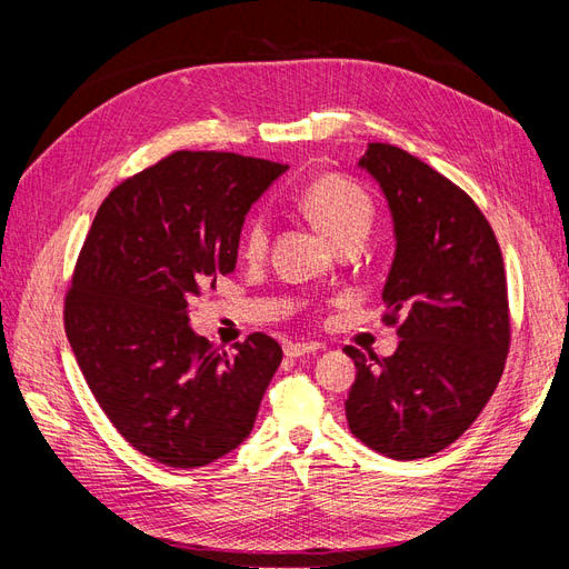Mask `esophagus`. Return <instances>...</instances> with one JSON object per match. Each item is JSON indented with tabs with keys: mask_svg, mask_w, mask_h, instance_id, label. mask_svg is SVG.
<instances>
[{
	"mask_svg": "<svg viewBox=\"0 0 569 569\" xmlns=\"http://www.w3.org/2000/svg\"><path fill=\"white\" fill-rule=\"evenodd\" d=\"M318 349H322L318 341H295V343H287V347H284V356L299 358V356H303V353H313V351H318Z\"/></svg>",
	"mask_w": 569,
	"mask_h": 569,
	"instance_id": "1",
	"label": "esophagus"
}]
</instances>
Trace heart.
<instances>
[{"mask_svg":"<svg viewBox=\"0 0 569 569\" xmlns=\"http://www.w3.org/2000/svg\"><path fill=\"white\" fill-rule=\"evenodd\" d=\"M306 216L332 239L341 242L349 234H368L372 226V199L360 184L341 176H320L308 182L301 192ZM242 251L261 256L268 247V218L263 211H253L242 228Z\"/></svg>","mask_w":569,"mask_h":569,"instance_id":"heart-1","label":"heart"}]
</instances>
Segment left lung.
Here are the masks:
<instances>
[{
    "mask_svg": "<svg viewBox=\"0 0 569 569\" xmlns=\"http://www.w3.org/2000/svg\"><path fill=\"white\" fill-rule=\"evenodd\" d=\"M360 166L396 222L382 320L401 341L382 360L343 349L358 370L347 420L372 451L418 460L462 437L501 382L512 335L503 256L472 197L435 168L385 142Z\"/></svg>",
    "mask_w": 569,
    "mask_h": 569,
    "instance_id": "8db88e82",
    "label": "left lung"
}]
</instances>
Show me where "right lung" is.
Here are the masks:
<instances>
[{
    "label": "right lung",
    "mask_w": 569,
    "mask_h": 569,
    "mask_svg": "<svg viewBox=\"0 0 569 569\" xmlns=\"http://www.w3.org/2000/svg\"><path fill=\"white\" fill-rule=\"evenodd\" d=\"M289 166L176 151L101 201L63 299L84 382L132 449L201 468L242 443L282 360L263 332L232 353L192 332L187 303L237 266L251 203Z\"/></svg>",
    "instance_id": "right-lung-1"
}]
</instances>
